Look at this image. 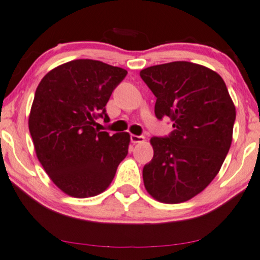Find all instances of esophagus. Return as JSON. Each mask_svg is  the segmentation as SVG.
Wrapping results in <instances>:
<instances>
[{"label": "esophagus", "instance_id": "34e87169", "mask_svg": "<svg viewBox=\"0 0 260 260\" xmlns=\"http://www.w3.org/2000/svg\"><path fill=\"white\" fill-rule=\"evenodd\" d=\"M145 140V137L143 136H136V134H131V141L133 144H138V143H143Z\"/></svg>", "mask_w": 260, "mask_h": 260}]
</instances>
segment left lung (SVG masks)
<instances>
[{"label":"left lung","instance_id":"obj_1","mask_svg":"<svg viewBox=\"0 0 260 260\" xmlns=\"http://www.w3.org/2000/svg\"><path fill=\"white\" fill-rule=\"evenodd\" d=\"M156 96L154 114L173 121L167 137H153V158L144 166L147 192L158 202L183 203L215 179L233 139L235 107L221 75L187 61L140 72Z\"/></svg>","mask_w":260,"mask_h":260}]
</instances>
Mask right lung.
Instances as JSON below:
<instances>
[{
	"instance_id": "1",
	"label": "right lung",
	"mask_w": 260,
	"mask_h": 260,
	"mask_svg": "<svg viewBox=\"0 0 260 260\" xmlns=\"http://www.w3.org/2000/svg\"><path fill=\"white\" fill-rule=\"evenodd\" d=\"M127 71L96 60H74L49 72L35 93L28 128L36 153L66 194L88 198L106 190L128 153L127 132L94 128L109 122L106 106Z\"/></svg>"
}]
</instances>
